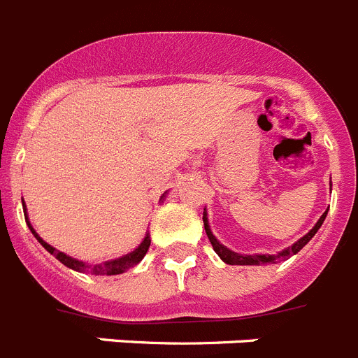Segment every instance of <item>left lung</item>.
Returning <instances> with one entry per match:
<instances>
[{
  "mask_svg": "<svg viewBox=\"0 0 358 358\" xmlns=\"http://www.w3.org/2000/svg\"><path fill=\"white\" fill-rule=\"evenodd\" d=\"M326 214H328V210H326L324 214H322L321 217H319V222L315 223V227H313L312 231L308 232L306 236H303V238L299 239V241H295L294 245H292L290 248H287V250H282L281 254H278V256H268V254H256V256H241V254H236L232 252V250H229L227 247H223L220 241H217L216 238L213 236V232H210L209 229V223H207V217H205L203 214V227H205V232H207V238H209V241L213 243V248L216 250V254L220 257H222L223 261H225L227 265H265V263H278L279 259H288L290 256H294V254H297L301 250V248L304 247V245L308 243L310 239L315 236V232L321 229L322 222H324Z\"/></svg>",
  "mask_w": 358,
  "mask_h": 358,
  "instance_id": "obj_1",
  "label": "left lung"
}]
</instances>
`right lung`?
I'll list each match as a JSON object with an SVG mask.
<instances>
[{"label":"right lung","instance_id":"1","mask_svg":"<svg viewBox=\"0 0 358 358\" xmlns=\"http://www.w3.org/2000/svg\"><path fill=\"white\" fill-rule=\"evenodd\" d=\"M24 213H27V209H24ZM24 220H27V214H24ZM29 227H30V231H32V234L37 238V241H39V243H41L43 247H45L50 254H52V256L57 257V259L61 261L63 265H66L68 268H71V270H77V272L92 273V275H117V273L126 272V270H129L131 266H135L141 263L142 257H144L145 252H148L149 245H151V239H149V236H145L144 241L141 243V247L135 248L133 252L126 254V256L119 257V259L106 261V263H101V265H88V263H83V261H77V259H73V257L66 256V254L59 252L57 248L50 247L46 241H43V239L36 234V231H34L30 223H29Z\"/></svg>","mask_w":358,"mask_h":358}]
</instances>
